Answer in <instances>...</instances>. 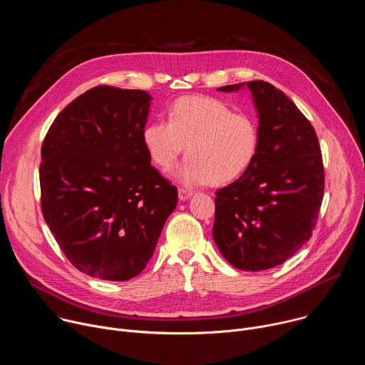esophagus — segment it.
Wrapping results in <instances>:
<instances>
[{"label": "esophagus", "instance_id": "obj_1", "mask_svg": "<svg viewBox=\"0 0 365 365\" xmlns=\"http://www.w3.org/2000/svg\"><path fill=\"white\" fill-rule=\"evenodd\" d=\"M192 195H193L192 190L185 189V187H179V199H180V200H186V199H189Z\"/></svg>", "mask_w": 365, "mask_h": 365}]
</instances>
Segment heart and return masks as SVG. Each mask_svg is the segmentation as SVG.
<instances>
[{"instance_id": "b5f03b06", "label": "heart", "mask_w": 365, "mask_h": 365, "mask_svg": "<svg viewBox=\"0 0 365 365\" xmlns=\"http://www.w3.org/2000/svg\"><path fill=\"white\" fill-rule=\"evenodd\" d=\"M143 144L150 160L163 172L176 166L187 146L179 179L186 185L222 186L250 169L258 153L259 131L254 118L234 113L220 99L185 96L172 106L169 121L154 120L144 127Z\"/></svg>"}]
</instances>
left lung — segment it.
I'll return each mask as SVG.
<instances>
[{"mask_svg":"<svg viewBox=\"0 0 365 365\" xmlns=\"http://www.w3.org/2000/svg\"><path fill=\"white\" fill-rule=\"evenodd\" d=\"M245 85L258 111L259 147L250 169L217 192L212 237L230 264L258 272L284 263L312 237L325 172L315 128L284 92L264 81Z\"/></svg>","mask_w":365,"mask_h":365,"instance_id":"left-lung-1","label":"left lung"}]
</instances>
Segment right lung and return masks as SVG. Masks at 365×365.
I'll use <instances>...</instances> for the list:
<instances>
[{
  "instance_id": "add662e5",
  "label": "right lung",
  "mask_w": 365,
  "mask_h": 365,
  "mask_svg": "<svg viewBox=\"0 0 365 365\" xmlns=\"http://www.w3.org/2000/svg\"><path fill=\"white\" fill-rule=\"evenodd\" d=\"M150 99L95 86L59 113L41 144L43 218L72 266L91 277L140 274L178 203V187L150 165L143 144Z\"/></svg>"
}]
</instances>
